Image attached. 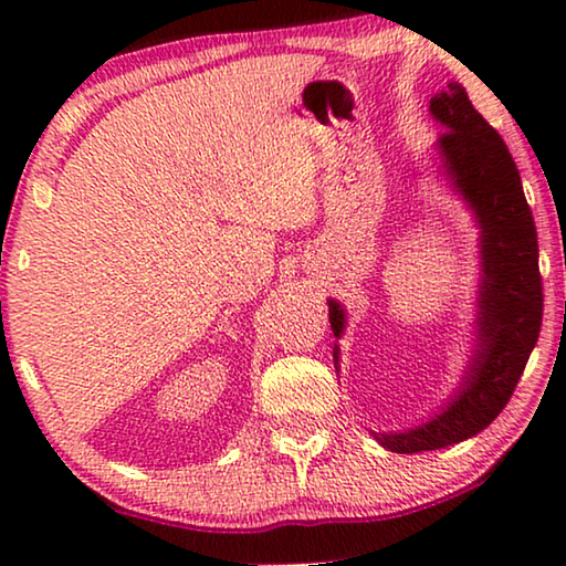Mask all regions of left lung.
Segmentation results:
<instances>
[{
	"label": "left lung",
	"mask_w": 566,
	"mask_h": 566,
	"mask_svg": "<svg viewBox=\"0 0 566 566\" xmlns=\"http://www.w3.org/2000/svg\"><path fill=\"white\" fill-rule=\"evenodd\" d=\"M429 114L444 127L434 145L439 169L479 227L474 352L454 397L439 415L401 432H371L397 454L459 444L500 417L539 339L544 306L532 209L504 139L472 107L459 82H449L429 99ZM327 304L332 332L339 339L347 312L337 300ZM334 364L339 369L337 344Z\"/></svg>",
	"instance_id": "obj_1"
}]
</instances>
